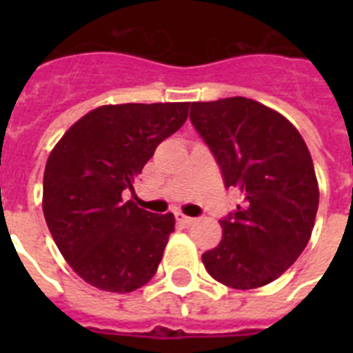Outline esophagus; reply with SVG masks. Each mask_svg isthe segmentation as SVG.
I'll return each instance as SVG.
<instances>
[{
    "label": "esophagus",
    "instance_id": "1",
    "mask_svg": "<svg viewBox=\"0 0 353 353\" xmlns=\"http://www.w3.org/2000/svg\"><path fill=\"white\" fill-rule=\"evenodd\" d=\"M176 220L181 221V223H185V225H190V223H194V218H190V216H185L183 212H176Z\"/></svg>",
    "mask_w": 353,
    "mask_h": 353
}]
</instances>
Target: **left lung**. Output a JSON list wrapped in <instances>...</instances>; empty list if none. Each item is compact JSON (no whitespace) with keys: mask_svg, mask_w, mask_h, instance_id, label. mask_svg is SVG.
<instances>
[{"mask_svg":"<svg viewBox=\"0 0 353 353\" xmlns=\"http://www.w3.org/2000/svg\"><path fill=\"white\" fill-rule=\"evenodd\" d=\"M190 121L241 205L220 220L218 247L203 265L221 284L252 290L301 256L319 209V185L304 139L271 108L245 97L192 102Z\"/></svg>","mask_w":353,"mask_h":353,"instance_id":"1","label":"left lung"}]
</instances>
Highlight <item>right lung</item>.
<instances>
[{
	"mask_svg": "<svg viewBox=\"0 0 353 353\" xmlns=\"http://www.w3.org/2000/svg\"><path fill=\"white\" fill-rule=\"evenodd\" d=\"M190 102L101 106L52 148L43 174V216L52 240L88 284L112 293L144 285L159 268L174 214L122 201L155 148L188 117Z\"/></svg>",
	"mask_w": 353,
	"mask_h": 353,
	"instance_id": "obj_1",
	"label": "right lung"
}]
</instances>
